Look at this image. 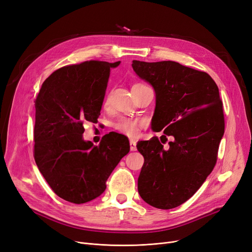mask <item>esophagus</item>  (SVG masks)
Masks as SVG:
<instances>
[{"label": "esophagus", "mask_w": 252, "mask_h": 252, "mask_svg": "<svg viewBox=\"0 0 252 252\" xmlns=\"http://www.w3.org/2000/svg\"><path fill=\"white\" fill-rule=\"evenodd\" d=\"M129 148H130V151H136L137 150V142L134 140H130L129 141Z\"/></svg>", "instance_id": "obj_1"}]
</instances>
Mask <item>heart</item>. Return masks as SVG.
I'll list each match as a JSON object with an SVG mask.
<instances>
[{
  "instance_id": "heart-1",
  "label": "heart",
  "mask_w": 252,
  "mask_h": 252,
  "mask_svg": "<svg viewBox=\"0 0 252 252\" xmlns=\"http://www.w3.org/2000/svg\"><path fill=\"white\" fill-rule=\"evenodd\" d=\"M143 125V122L140 119H134L128 117H121L113 124V127L121 131V133L129 136L136 137L139 134L140 126Z\"/></svg>"
}]
</instances>
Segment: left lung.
<instances>
[{
  "mask_svg": "<svg viewBox=\"0 0 252 252\" xmlns=\"http://www.w3.org/2000/svg\"><path fill=\"white\" fill-rule=\"evenodd\" d=\"M131 66L155 91L151 128L174 138L167 149L157 137L138 142L144 156L138 191L153 207L175 208L196 193L216 165L224 131L219 88L206 72L175 61L133 60Z\"/></svg>",
  "mask_w": 252,
  "mask_h": 252,
  "instance_id": "8db88e82",
  "label": "left lung"
}]
</instances>
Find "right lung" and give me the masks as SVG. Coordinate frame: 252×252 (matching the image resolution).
<instances>
[{"mask_svg":"<svg viewBox=\"0 0 252 252\" xmlns=\"http://www.w3.org/2000/svg\"><path fill=\"white\" fill-rule=\"evenodd\" d=\"M119 64L91 60L64 66L43 83L34 101V160L66 201L82 204L99 197L129 151L127 138L117 133L105 135L98 146L83 138V124L97 122L110 68Z\"/></svg>","mask_w":252,"mask_h":252,"instance_id":"obj_1","label":"right lung"}]
</instances>
